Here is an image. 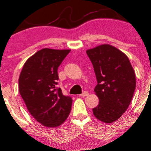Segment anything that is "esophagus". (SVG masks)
Segmentation results:
<instances>
[{
	"mask_svg": "<svg viewBox=\"0 0 151 151\" xmlns=\"http://www.w3.org/2000/svg\"><path fill=\"white\" fill-rule=\"evenodd\" d=\"M88 95V91H84L83 93H82L81 94V97H85V96H87Z\"/></svg>",
	"mask_w": 151,
	"mask_h": 151,
	"instance_id": "1",
	"label": "esophagus"
}]
</instances>
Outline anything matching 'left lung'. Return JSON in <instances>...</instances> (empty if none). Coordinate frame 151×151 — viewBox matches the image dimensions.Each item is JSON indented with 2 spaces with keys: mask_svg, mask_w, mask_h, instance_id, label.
<instances>
[{
  "mask_svg": "<svg viewBox=\"0 0 151 151\" xmlns=\"http://www.w3.org/2000/svg\"><path fill=\"white\" fill-rule=\"evenodd\" d=\"M86 53L93 64L97 85L94 91L99 104L93 113L100 121L112 123L127 110L136 88V76L123 52L109 44L88 49Z\"/></svg>",
  "mask_w": 151,
  "mask_h": 151,
  "instance_id": "1",
  "label": "left lung"
}]
</instances>
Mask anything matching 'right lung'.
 <instances>
[{
	"mask_svg": "<svg viewBox=\"0 0 151 151\" xmlns=\"http://www.w3.org/2000/svg\"><path fill=\"white\" fill-rule=\"evenodd\" d=\"M70 52L43 48L25 62L19 77V91L29 113L48 127H56L66 120L72 100L57 88L58 68Z\"/></svg>",
	"mask_w": 151,
	"mask_h": 151,
	"instance_id": "1",
	"label": "right lung"
}]
</instances>
